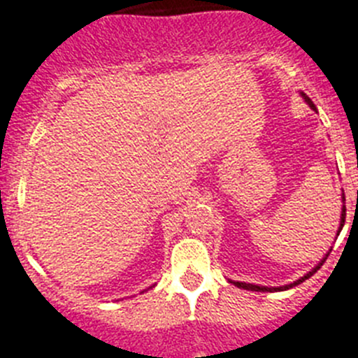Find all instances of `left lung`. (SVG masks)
Instances as JSON below:
<instances>
[{
	"instance_id": "1",
	"label": "left lung",
	"mask_w": 358,
	"mask_h": 358,
	"mask_svg": "<svg viewBox=\"0 0 358 358\" xmlns=\"http://www.w3.org/2000/svg\"><path fill=\"white\" fill-rule=\"evenodd\" d=\"M301 96H303L305 101H307L308 105H310V107L314 108V110H315V107H314V103H312V99L308 98L307 94H303V92H301ZM343 198H344V196H343ZM344 217H346V205H344V207H343V214H341V228H339V231L343 230V227H344ZM339 231H337V234H339ZM327 257H328V253H327ZM327 257H324V259L321 260V262L317 264V266H315L310 273H307V275H305L303 278H299L298 282L291 283V285H283V287H260V285H253V283H244V282H234V283H235V285H237V287H241V289H248V291H257V292H276V291H285V289L294 287V285H298V283H301V282H305V280H307V278H310V276L314 275V273L317 271V269H320L321 266H323L324 260H327Z\"/></svg>"
}]
</instances>
